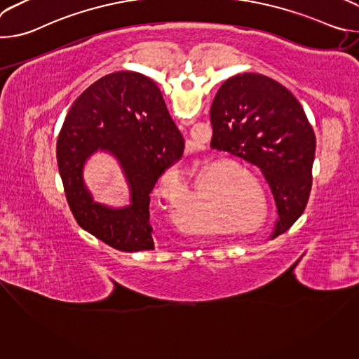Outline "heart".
Wrapping results in <instances>:
<instances>
[{
	"label": "heart",
	"instance_id": "b5f03b06",
	"mask_svg": "<svg viewBox=\"0 0 359 359\" xmlns=\"http://www.w3.org/2000/svg\"><path fill=\"white\" fill-rule=\"evenodd\" d=\"M231 177H238L248 182V184H240ZM203 179H210L219 183L222 189V201L215 209V216L219 223L227 226H250L260 216V200H263L262 190L251 176L238 169H223L217 168L203 176ZM263 222V215L260 223Z\"/></svg>",
	"mask_w": 359,
	"mask_h": 359
}]
</instances>
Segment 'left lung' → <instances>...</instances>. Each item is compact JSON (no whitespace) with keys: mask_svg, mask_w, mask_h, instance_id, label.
Listing matches in <instances>:
<instances>
[{"mask_svg":"<svg viewBox=\"0 0 359 359\" xmlns=\"http://www.w3.org/2000/svg\"><path fill=\"white\" fill-rule=\"evenodd\" d=\"M210 147L257 168L277 208L270 238L302 215L313 184L316 135L294 95L260 74L223 82L210 108Z\"/></svg>","mask_w":359,"mask_h":359,"instance_id":"obj_1","label":"left lung"}]
</instances>
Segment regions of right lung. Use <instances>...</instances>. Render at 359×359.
Masks as SVG:
<instances>
[{
	"label": "right lung",
	"mask_w": 359,
	"mask_h": 359,
	"mask_svg": "<svg viewBox=\"0 0 359 359\" xmlns=\"http://www.w3.org/2000/svg\"><path fill=\"white\" fill-rule=\"evenodd\" d=\"M183 150L184 139L150 78L119 71L97 79L74 102L57 143L65 196L78 224L121 251L155 250L150 193ZM97 151L111 154L124 175L130 203L122 208L96 202L84 182V165Z\"/></svg>",
	"instance_id": "obj_1"
}]
</instances>
